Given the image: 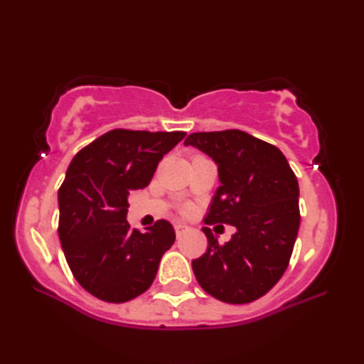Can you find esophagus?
<instances>
[{
  "label": "esophagus",
  "mask_w": 364,
  "mask_h": 364,
  "mask_svg": "<svg viewBox=\"0 0 364 364\" xmlns=\"http://www.w3.org/2000/svg\"><path fill=\"white\" fill-rule=\"evenodd\" d=\"M186 231H188V226L186 225H183V223H176L175 225V232H176L178 237H180L181 234H184Z\"/></svg>",
  "instance_id": "1"
}]
</instances>
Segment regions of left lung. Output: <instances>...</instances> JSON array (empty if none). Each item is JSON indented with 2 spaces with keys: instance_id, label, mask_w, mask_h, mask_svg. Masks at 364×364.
Here are the masks:
<instances>
[{
  "instance_id": "8db88e82",
  "label": "left lung",
  "mask_w": 364,
  "mask_h": 364,
  "mask_svg": "<svg viewBox=\"0 0 364 364\" xmlns=\"http://www.w3.org/2000/svg\"><path fill=\"white\" fill-rule=\"evenodd\" d=\"M218 167L221 186L205 223L236 228L220 245L204 228L208 247L193 260L200 287L226 304H249L281 279L300 226L299 183L278 147L241 130L193 133L184 141Z\"/></svg>"
}]
</instances>
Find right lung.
<instances>
[{"instance_id":"right-lung-1","label":"right lung","mask_w":364,"mask_h":364,"mask_svg":"<svg viewBox=\"0 0 364 364\" xmlns=\"http://www.w3.org/2000/svg\"><path fill=\"white\" fill-rule=\"evenodd\" d=\"M183 132L112 130L83 147L59 189V239L85 291L110 304L138 297L156 279L175 230L159 220L146 232L130 230L128 196L151 183L160 160Z\"/></svg>"}]
</instances>
